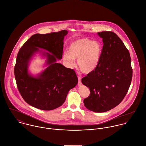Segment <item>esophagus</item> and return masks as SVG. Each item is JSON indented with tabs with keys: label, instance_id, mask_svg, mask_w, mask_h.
<instances>
[{
	"label": "esophagus",
	"instance_id": "34e87169",
	"mask_svg": "<svg viewBox=\"0 0 146 146\" xmlns=\"http://www.w3.org/2000/svg\"><path fill=\"white\" fill-rule=\"evenodd\" d=\"M78 86H81V85H82V82H81V77L78 76Z\"/></svg>",
	"mask_w": 146,
	"mask_h": 146
}]
</instances>
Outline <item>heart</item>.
I'll return each instance as SVG.
<instances>
[{"instance_id":"obj_1","label":"heart","mask_w":146,"mask_h":146,"mask_svg":"<svg viewBox=\"0 0 146 146\" xmlns=\"http://www.w3.org/2000/svg\"><path fill=\"white\" fill-rule=\"evenodd\" d=\"M69 52L64 54V60L69 66L75 64L78 59V66L84 73L92 72L98 66L103 52V46L99 41H93L88 38H82L72 42Z\"/></svg>"}]
</instances>
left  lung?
<instances>
[{"label": "left lung", "instance_id": "1", "mask_svg": "<svg viewBox=\"0 0 146 146\" xmlns=\"http://www.w3.org/2000/svg\"><path fill=\"white\" fill-rule=\"evenodd\" d=\"M103 39V52L97 68L82 79L90 94L84 100L90 111L104 112L118 106L131 84L133 69L129 52L112 31L98 32Z\"/></svg>", "mask_w": 146, "mask_h": 146}]
</instances>
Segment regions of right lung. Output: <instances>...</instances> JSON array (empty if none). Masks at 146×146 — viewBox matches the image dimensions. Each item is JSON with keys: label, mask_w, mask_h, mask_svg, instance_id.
Wrapping results in <instances>:
<instances>
[{"label": "right lung", "mask_w": 146, "mask_h": 146, "mask_svg": "<svg viewBox=\"0 0 146 146\" xmlns=\"http://www.w3.org/2000/svg\"><path fill=\"white\" fill-rule=\"evenodd\" d=\"M67 34L68 31L63 30L34 34L19 51L14 69L17 86L24 100L36 108L50 111L58 108L64 103L69 91L78 83L73 69L56 62L57 58H62L64 38ZM38 52H42L47 57L48 66L34 77L28 72V65L31 57Z\"/></svg>", "instance_id": "obj_1"}]
</instances>
